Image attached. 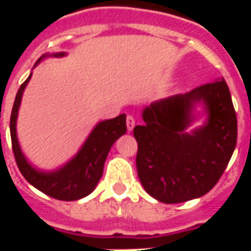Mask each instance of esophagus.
Here are the masks:
<instances>
[{
	"mask_svg": "<svg viewBox=\"0 0 251 251\" xmlns=\"http://www.w3.org/2000/svg\"><path fill=\"white\" fill-rule=\"evenodd\" d=\"M134 125H136V120H134L131 115H127V117H126V126H127V130L129 131L133 130Z\"/></svg>",
	"mask_w": 251,
	"mask_h": 251,
	"instance_id": "1",
	"label": "esophagus"
}]
</instances>
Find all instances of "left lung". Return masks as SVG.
Returning <instances> with one entry per match:
<instances>
[{
    "instance_id": "left-lung-1",
    "label": "left lung",
    "mask_w": 251,
    "mask_h": 251,
    "mask_svg": "<svg viewBox=\"0 0 251 251\" xmlns=\"http://www.w3.org/2000/svg\"><path fill=\"white\" fill-rule=\"evenodd\" d=\"M196 103H203L207 120L187 133ZM142 120L133 134L137 172L148 194L174 204L211 191L237 145V114L225 79L156 100L142 110Z\"/></svg>"
}]
</instances>
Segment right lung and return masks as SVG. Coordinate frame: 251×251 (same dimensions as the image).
Returning a JSON list of instances; mask_svg holds the SVG:
<instances>
[{"label":"right lung","instance_id":"right-lung-1","mask_svg":"<svg viewBox=\"0 0 251 251\" xmlns=\"http://www.w3.org/2000/svg\"><path fill=\"white\" fill-rule=\"evenodd\" d=\"M64 55H66L64 52H59V53H53L52 56H64ZM47 56L50 55L41 56L37 63ZM30 76L20 86L10 115V138H12V148H13L17 167L23 176L28 180V183L53 199L64 200V201L82 199L95 189L103 174V165L110 152V148L113 147V144L122 134L126 133V115L121 114L113 120L99 122L90 133V136L83 144L80 151L76 153V156L70 160L66 165H63L62 168L52 172L39 171L28 163V160L21 152L17 140V131H16L20 103L25 87L30 80Z\"/></svg>","mask_w":251,"mask_h":251}]
</instances>
